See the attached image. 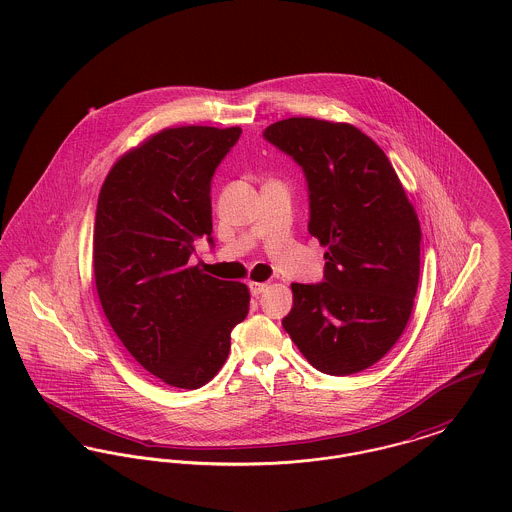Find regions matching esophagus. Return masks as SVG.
Here are the masks:
<instances>
[{
  "label": "esophagus",
  "mask_w": 512,
  "mask_h": 512,
  "mask_svg": "<svg viewBox=\"0 0 512 512\" xmlns=\"http://www.w3.org/2000/svg\"><path fill=\"white\" fill-rule=\"evenodd\" d=\"M267 286H269L267 283H253V281H251V283H249V290H251L253 296H259L261 292L267 290Z\"/></svg>",
  "instance_id": "obj_1"
}]
</instances>
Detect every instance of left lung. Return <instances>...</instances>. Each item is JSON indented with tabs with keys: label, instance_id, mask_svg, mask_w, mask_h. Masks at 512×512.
Here are the masks:
<instances>
[{
	"label": "left lung",
	"instance_id": "left-lung-1",
	"mask_svg": "<svg viewBox=\"0 0 512 512\" xmlns=\"http://www.w3.org/2000/svg\"><path fill=\"white\" fill-rule=\"evenodd\" d=\"M263 137L308 182L310 235L328 247L324 283H292L283 328L312 367L351 375L406 328L420 279V224L383 149L349 123L288 117Z\"/></svg>",
	"mask_w": 512,
	"mask_h": 512
}]
</instances>
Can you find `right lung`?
Returning <instances> with one entry per match:
<instances>
[{"label":"right lung","mask_w":512,"mask_h":512,"mask_svg":"<svg viewBox=\"0 0 512 512\" xmlns=\"http://www.w3.org/2000/svg\"><path fill=\"white\" fill-rule=\"evenodd\" d=\"M239 127H172L125 153L96 208L94 281L104 314L139 365L200 389L228 359L249 288L204 275L190 257L212 239V176Z\"/></svg>","instance_id":"add662e5"}]
</instances>
